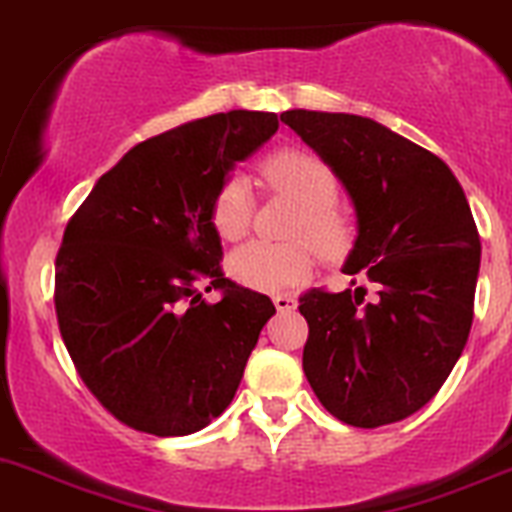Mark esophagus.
I'll return each instance as SVG.
<instances>
[{
  "instance_id": "34e87169",
  "label": "esophagus",
  "mask_w": 512,
  "mask_h": 512,
  "mask_svg": "<svg viewBox=\"0 0 512 512\" xmlns=\"http://www.w3.org/2000/svg\"><path fill=\"white\" fill-rule=\"evenodd\" d=\"M272 302H275L277 312H292L297 307V300L292 295H275Z\"/></svg>"
}]
</instances>
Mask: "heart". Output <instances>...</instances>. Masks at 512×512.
<instances>
[{"label":"heart","mask_w":512,"mask_h":512,"mask_svg":"<svg viewBox=\"0 0 512 512\" xmlns=\"http://www.w3.org/2000/svg\"><path fill=\"white\" fill-rule=\"evenodd\" d=\"M262 177L280 195L302 207L292 237L310 242L315 250L335 252L345 240V225L332 210L337 182L330 167L317 155L302 150H282L262 162ZM252 220V190L245 177L235 175L220 187L212 205V225L225 240L245 235ZM230 275L242 285L262 292H280L305 280L312 270V252L305 242L275 245L250 240L230 255Z\"/></svg>","instance_id":"obj_1"}]
</instances>
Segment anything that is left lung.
<instances>
[{
  "instance_id": "left-lung-1",
  "label": "left lung",
  "mask_w": 512,
  "mask_h": 512,
  "mask_svg": "<svg viewBox=\"0 0 512 512\" xmlns=\"http://www.w3.org/2000/svg\"><path fill=\"white\" fill-rule=\"evenodd\" d=\"M282 122L325 162L355 210L342 270L365 290L300 297L302 370L330 415L380 428L418 413L448 380L470 325L480 237L465 192L433 152L370 117L287 109Z\"/></svg>"
}]
</instances>
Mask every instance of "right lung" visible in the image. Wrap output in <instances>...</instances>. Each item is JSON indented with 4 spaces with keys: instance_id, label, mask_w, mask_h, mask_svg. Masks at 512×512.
<instances>
[{
    "instance_id": "1",
    "label": "right lung",
    "mask_w": 512,
    "mask_h": 512,
    "mask_svg": "<svg viewBox=\"0 0 512 512\" xmlns=\"http://www.w3.org/2000/svg\"><path fill=\"white\" fill-rule=\"evenodd\" d=\"M277 127L275 112L232 109L162 132L104 172L69 220L54 275L59 332L124 425L190 435L235 398L275 305L222 275L212 205ZM200 276L223 290L220 303L196 292Z\"/></svg>"
}]
</instances>
